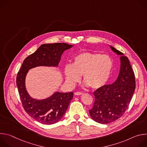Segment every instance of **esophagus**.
Segmentation results:
<instances>
[{
    "mask_svg": "<svg viewBox=\"0 0 147 147\" xmlns=\"http://www.w3.org/2000/svg\"><path fill=\"white\" fill-rule=\"evenodd\" d=\"M74 94H75L76 95H81L83 94V93H82V92H76L74 93Z\"/></svg>",
    "mask_w": 147,
    "mask_h": 147,
    "instance_id": "1",
    "label": "esophagus"
}]
</instances>
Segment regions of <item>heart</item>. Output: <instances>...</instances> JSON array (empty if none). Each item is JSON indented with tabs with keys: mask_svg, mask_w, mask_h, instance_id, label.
Listing matches in <instances>:
<instances>
[{
	"mask_svg": "<svg viewBox=\"0 0 147 147\" xmlns=\"http://www.w3.org/2000/svg\"><path fill=\"white\" fill-rule=\"evenodd\" d=\"M112 67L113 61L109 56L84 52L74 58L71 65L65 66L64 73L68 84H75L82 75L86 85L96 89L107 83Z\"/></svg>",
	"mask_w": 147,
	"mask_h": 147,
	"instance_id": "obj_1",
	"label": "heart"
}]
</instances>
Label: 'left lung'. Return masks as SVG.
I'll list each match as a JSON object with an SVG mask.
<instances>
[{
	"label": "left lung",
	"instance_id": "left-lung-1",
	"mask_svg": "<svg viewBox=\"0 0 147 147\" xmlns=\"http://www.w3.org/2000/svg\"><path fill=\"white\" fill-rule=\"evenodd\" d=\"M120 55V69L117 80L94 92V106L89 111L92 119L101 124L112 123L121 117L127 110L136 88L135 75L127 57L111 46Z\"/></svg>",
	"mask_w": 147,
	"mask_h": 147
}]
</instances>
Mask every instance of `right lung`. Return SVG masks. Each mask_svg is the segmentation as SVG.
Segmentation results:
<instances>
[{"mask_svg":"<svg viewBox=\"0 0 147 147\" xmlns=\"http://www.w3.org/2000/svg\"><path fill=\"white\" fill-rule=\"evenodd\" d=\"M72 47L66 43L42 45L25 59L17 73L16 84L24 109L31 117L42 124H52L58 122L67 111L74 94L56 92L47 99H33L26 90V75L30 69L35 67L58 66L63 53Z\"/></svg>","mask_w":147,"mask_h":147,"instance_id":"obj_1","label":"right lung"}]
</instances>
